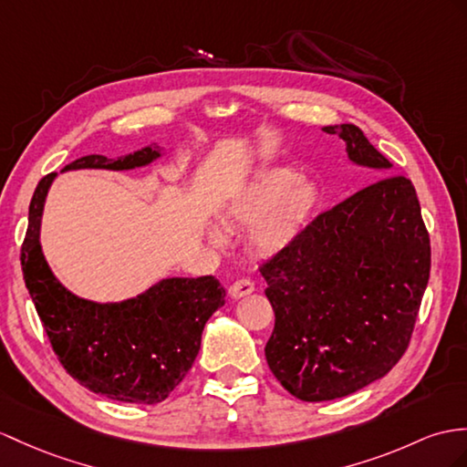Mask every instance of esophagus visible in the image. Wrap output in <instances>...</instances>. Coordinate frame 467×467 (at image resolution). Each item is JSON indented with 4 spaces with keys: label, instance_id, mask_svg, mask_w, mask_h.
<instances>
[{
    "label": "esophagus",
    "instance_id": "34e87169",
    "mask_svg": "<svg viewBox=\"0 0 467 467\" xmlns=\"http://www.w3.org/2000/svg\"><path fill=\"white\" fill-rule=\"evenodd\" d=\"M254 291H255V283L252 279H237L232 283L230 289H227L230 297H234V299H242V297H245V295L254 293Z\"/></svg>",
    "mask_w": 467,
    "mask_h": 467
}]
</instances>
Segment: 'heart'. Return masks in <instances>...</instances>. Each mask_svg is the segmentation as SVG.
I'll list each match as a JSON object with an SVG mask.
<instances>
[{
    "instance_id": "obj_1",
    "label": "heart",
    "mask_w": 467,
    "mask_h": 467,
    "mask_svg": "<svg viewBox=\"0 0 467 467\" xmlns=\"http://www.w3.org/2000/svg\"><path fill=\"white\" fill-rule=\"evenodd\" d=\"M319 203V192L309 180L287 168H267L237 188L222 208L225 227H249L252 242L265 254L285 249L309 223ZM213 242H223L220 227H210Z\"/></svg>"
}]
</instances>
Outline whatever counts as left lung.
Returning a JSON list of instances; mask_svg holds the SVG:
<instances>
[{"label": "left lung", "mask_w": 467, "mask_h": 467, "mask_svg": "<svg viewBox=\"0 0 467 467\" xmlns=\"http://www.w3.org/2000/svg\"><path fill=\"white\" fill-rule=\"evenodd\" d=\"M338 134L355 164H392L355 124ZM275 328L265 358L305 402L343 398L382 379L410 343L430 279V235L412 182L384 176L317 215L259 267Z\"/></svg>", "instance_id": "8db88e82"}]
</instances>
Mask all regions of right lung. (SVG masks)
<instances>
[{
	"label": "right lung",
	"instance_id": "1",
	"mask_svg": "<svg viewBox=\"0 0 467 467\" xmlns=\"http://www.w3.org/2000/svg\"><path fill=\"white\" fill-rule=\"evenodd\" d=\"M161 158L146 146L110 161L90 154L63 170H132ZM57 172L37 184L21 245V269L57 358L85 389L130 404H158L184 380L198 357L202 331L225 303L220 281L170 277L134 299L95 303L67 291L51 273L39 244L45 198Z\"/></svg>",
	"mask_w": 467,
	"mask_h": 467
}]
</instances>
